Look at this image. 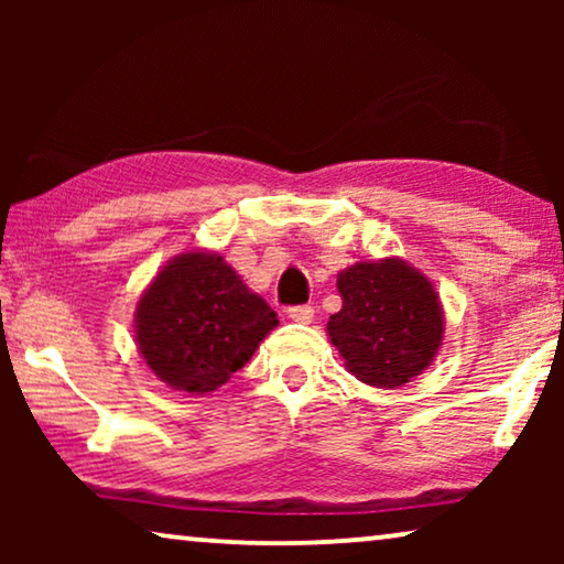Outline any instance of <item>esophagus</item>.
<instances>
[{
  "label": "esophagus",
  "mask_w": 564,
  "mask_h": 564,
  "mask_svg": "<svg viewBox=\"0 0 564 564\" xmlns=\"http://www.w3.org/2000/svg\"><path fill=\"white\" fill-rule=\"evenodd\" d=\"M288 315H290V321H295V323H311L315 311L311 305H295V307H290Z\"/></svg>",
  "instance_id": "34e87169"
}]
</instances>
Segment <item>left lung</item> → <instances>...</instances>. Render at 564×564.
<instances>
[{
  "label": "left lung",
  "mask_w": 564,
  "mask_h": 564,
  "mask_svg": "<svg viewBox=\"0 0 564 564\" xmlns=\"http://www.w3.org/2000/svg\"><path fill=\"white\" fill-rule=\"evenodd\" d=\"M341 311L328 338L359 382L400 388L434 361L444 341V307L426 274L403 259L357 261L336 282Z\"/></svg>",
  "instance_id": "obj_1"
}]
</instances>
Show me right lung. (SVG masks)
<instances>
[{"mask_svg":"<svg viewBox=\"0 0 564 564\" xmlns=\"http://www.w3.org/2000/svg\"><path fill=\"white\" fill-rule=\"evenodd\" d=\"M276 313L213 251L174 257L138 300L135 344L169 388L205 395L238 372Z\"/></svg>","mask_w":564,"mask_h":564,"instance_id":"add662e5","label":"right lung"}]
</instances>
